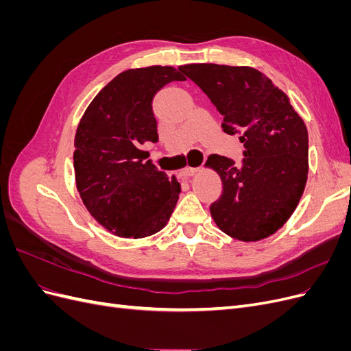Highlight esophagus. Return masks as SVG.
Listing matches in <instances>:
<instances>
[{
	"instance_id": "1",
	"label": "esophagus",
	"mask_w": 351,
	"mask_h": 351,
	"mask_svg": "<svg viewBox=\"0 0 351 351\" xmlns=\"http://www.w3.org/2000/svg\"><path fill=\"white\" fill-rule=\"evenodd\" d=\"M196 173H199V168H193V167H187V168H184L183 171H180L178 173V176L182 177V178H189V177H192V176H195Z\"/></svg>"
}]
</instances>
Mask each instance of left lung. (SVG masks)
<instances>
[{"mask_svg": "<svg viewBox=\"0 0 351 351\" xmlns=\"http://www.w3.org/2000/svg\"><path fill=\"white\" fill-rule=\"evenodd\" d=\"M178 70L195 82L224 115L221 127L239 134L243 159L212 154L206 165L222 182L209 206L221 231L241 241L274 234L290 218L307 180L309 139L289 97L250 67L187 64Z\"/></svg>", "mask_w": 351, "mask_h": 351, "instance_id": "8db88e82", "label": "left lung"}]
</instances>
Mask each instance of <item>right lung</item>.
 Instances as JSON below:
<instances>
[{"label": "right lung", "instance_id": "obj_1", "mask_svg": "<svg viewBox=\"0 0 351 351\" xmlns=\"http://www.w3.org/2000/svg\"><path fill=\"white\" fill-rule=\"evenodd\" d=\"M173 67L120 73L93 98L74 139V173L84 206L115 236L142 239L165 227L180 195L173 176L143 162L141 146L156 143L152 102L169 82H183Z\"/></svg>", "mask_w": 351, "mask_h": 351}]
</instances>
